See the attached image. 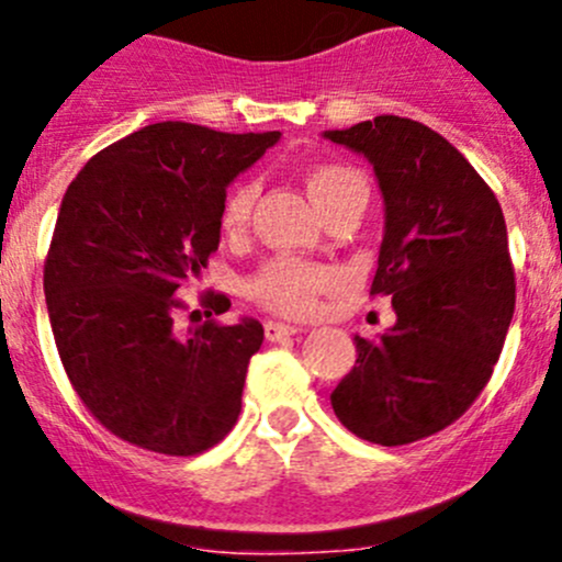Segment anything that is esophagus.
Segmentation results:
<instances>
[{
  "instance_id": "34e87169",
  "label": "esophagus",
  "mask_w": 562,
  "mask_h": 562,
  "mask_svg": "<svg viewBox=\"0 0 562 562\" xmlns=\"http://www.w3.org/2000/svg\"><path fill=\"white\" fill-rule=\"evenodd\" d=\"M263 333H267V340L280 344V340H285V338H290V335L299 333V327L282 325V322H267V325H263Z\"/></svg>"
}]
</instances>
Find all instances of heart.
<instances>
[{
	"label": "heart",
	"instance_id": "1",
	"mask_svg": "<svg viewBox=\"0 0 562 562\" xmlns=\"http://www.w3.org/2000/svg\"><path fill=\"white\" fill-rule=\"evenodd\" d=\"M306 187L322 216L348 205L367 203V182L357 169L344 164H317L306 171ZM256 203V187L237 184L222 205V229L229 237L243 235L250 224V211ZM335 282L330 269L312 267L295 259H277L261 269L248 282V293L256 303L285 317H306L317 308V295Z\"/></svg>",
	"mask_w": 562,
	"mask_h": 562
}]
</instances>
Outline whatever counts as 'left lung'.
<instances>
[{"instance_id":"left-lung-1","label":"left lung","mask_w":562,"mask_h":562,"mask_svg":"<svg viewBox=\"0 0 562 562\" xmlns=\"http://www.w3.org/2000/svg\"><path fill=\"white\" fill-rule=\"evenodd\" d=\"M325 137L375 169L385 232L370 295L396 325L353 338L357 364L335 385L338 420L402 447L465 415L492 378L515 312V269L499 200L468 158L420 121L378 115Z\"/></svg>"}]
</instances>
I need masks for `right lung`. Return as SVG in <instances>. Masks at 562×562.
Instances as JSON below:
<instances>
[{
	"label": "right lung",
	"instance_id": "add662e5",
	"mask_svg": "<svg viewBox=\"0 0 562 562\" xmlns=\"http://www.w3.org/2000/svg\"><path fill=\"white\" fill-rule=\"evenodd\" d=\"M277 139L160 121L97 153L63 195L44 261L55 346L83 406L134 447L192 457L237 423L261 322L179 330L177 293L218 248L227 184ZM200 303L229 308L222 293Z\"/></svg>",
	"mask_w": 562,
	"mask_h": 562
}]
</instances>
